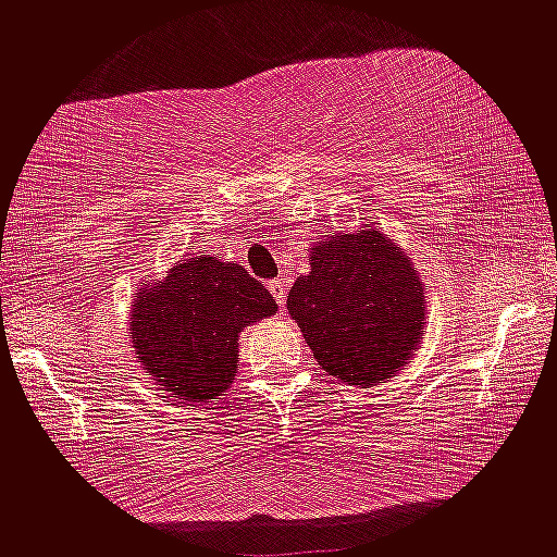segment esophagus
I'll list each match as a JSON object with an SVG mask.
<instances>
[{"label": "esophagus", "instance_id": "esophagus-1", "mask_svg": "<svg viewBox=\"0 0 557 557\" xmlns=\"http://www.w3.org/2000/svg\"><path fill=\"white\" fill-rule=\"evenodd\" d=\"M286 289H289V278H273V281H268V292L273 294V299H276L278 307H284Z\"/></svg>", "mask_w": 557, "mask_h": 557}]
</instances>
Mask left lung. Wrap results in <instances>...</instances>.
Segmentation results:
<instances>
[{"label":"left lung","mask_w":557,"mask_h":557,"mask_svg":"<svg viewBox=\"0 0 557 557\" xmlns=\"http://www.w3.org/2000/svg\"><path fill=\"white\" fill-rule=\"evenodd\" d=\"M307 276L286 310L327 374L348 384L389 380L423 335V284L408 256L376 230L333 235L310 247Z\"/></svg>","instance_id":"left-lung-1"}]
</instances>
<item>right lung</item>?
<instances>
[{
	"label": "right lung",
	"instance_id": "right-lung-1",
	"mask_svg": "<svg viewBox=\"0 0 557 557\" xmlns=\"http://www.w3.org/2000/svg\"><path fill=\"white\" fill-rule=\"evenodd\" d=\"M276 301L243 265L188 258L132 305L136 359L181 400H216L237 376V338Z\"/></svg>",
	"mask_w": 557,
	"mask_h": 557
}]
</instances>
